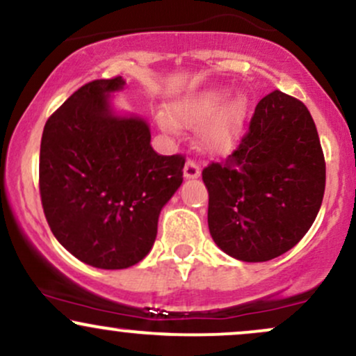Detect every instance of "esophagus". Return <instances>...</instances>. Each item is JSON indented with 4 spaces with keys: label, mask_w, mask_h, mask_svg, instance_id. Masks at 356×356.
Segmentation results:
<instances>
[{
    "label": "esophagus",
    "mask_w": 356,
    "mask_h": 356,
    "mask_svg": "<svg viewBox=\"0 0 356 356\" xmlns=\"http://www.w3.org/2000/svg\"><path fill=\"white\" fill-rule=\"evenodd\" d=\"M201 175V167H199V163L196 162L194 159H189L186 162V167H184V177L186 179H196Z\"/></svg>",
    "instance_id": "esophagus-1"
}]
</instances>
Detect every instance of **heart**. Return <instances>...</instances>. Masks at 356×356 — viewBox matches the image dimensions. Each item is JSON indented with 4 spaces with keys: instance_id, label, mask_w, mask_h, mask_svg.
<instances>
[{
    "instance_id": "heart-1",
    "label": "heart",
    "mask_w": 356,
    "mask_h": 356,
    "mask_svg": "<svg viewBox=\"0 0 356 356\" xmlns=\"http://www.w3.org/2000/svg\"><path fill=\"white\" fill-rule=\"evenodd\" d=\"M226 95L218 89H206L177 101L170 109V115L182 124H199L202 121L211 118L201 130V142L211 152H222L233 145L240 131L241 118L245 113V103L241 99H235L226 108L220 111ZM174 119V120H175ZM170 116L163 115L160 118V124L165 131L175 134L179 130L177 124Z\"/></svg>"
}]
</instances>
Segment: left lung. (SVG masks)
Here are the masks:
<instances>
[{"mask_svg": "<svg viewBox=\"0 0 356 356\" xmlns=\"http://www.w3.org/2000/svg\"><path fill=\"white\" fill-rule=\"evenodd\" d=\"M214 243L243 261H267L299 243L321 208L326 162L302 101L261 97L238 147L202 169Z\"/></svg>", "mask_w": 356, "mask_h": 356, "instance_id": "1", "label": "left lung"}]
</instances>
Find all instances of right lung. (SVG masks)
<instances>
[{
  "label": "right lung",
  "instance_id": "obj_1",
  "mask_svg": "<svg viewBox=\"0 0 356 356\" xmlns=\"http://www.w3.org/2000/svg\"><path fill=\"white\" fill-rule=\"evenodd\" d=\"M123 86L120 76L84 84L47 120L40 143L38 186L54 236L106 270L145 259L186 163L152 148L145 121L113 115L108 95Z\"/></svg>",
  "mask_w": 356,
  "mask_h": 356
}]
</instances>
